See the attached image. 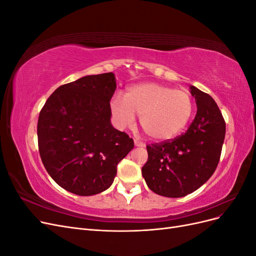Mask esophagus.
Listing matches in <instances>:
<instances>
[{
    "label": "esophagus",
    "mask_w": 256,
    "mask_h": 256,
    "mask_svg": "<svg viewBox=\"0 0 256 256\" xmlns=\"http://www.w3.org/2000/svg\"><path fill=\"white\" fill-rule=\"evenodd\" d=\"M134 145L138 146V147H144L145 146V143L138 141V140H134Z\"/></svg>",
    "instance_id": "esophagus-1"
}]
</instances>
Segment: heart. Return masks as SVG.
<instances>
[{
	"instance_id": "1",
	"label": "heart",
	"mask_w": 256,
	"mask_h": 256,
	"mask_svg": "<svg viewBox=\"0 0 256 256\" xmlns=\"http://www.w3.org/2000/svg\"><path fill=\"white\" fill-rule=\"evenodd\" d=\"M110 109L120 127L131 126L136 115L144 132L154 140H170L187 126L193 112L188 92L174 90L158 83H141L130 86L125 96L111 98Z\"/></svg>"
}]
</instances>
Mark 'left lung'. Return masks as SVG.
<instances>
[{"mask_svg": "<svg viewBox=\"0 0 256 256\" xmlns=\"http://www.w3.org/2000/svg\"><path fill=\"white\" fill-rule=\"evenodd\" d=\"M198 111L184 134L147 145L142 175L159 196L182 198L203 186L216 171L226 138V122L212 96L190 86Z\"/></svg>", "mask_w": 256, "mask_h": 256, "instance_id": "8db88e82", "label": "left lung"}]
</instances>
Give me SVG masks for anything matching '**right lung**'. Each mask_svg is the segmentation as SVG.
<instances>
[{
    "label": "right lung",
    "mask_w": 256,
    "mask_h": 256,
    "mask_svg": "<svg viewBox=\"0 0 256 256\" xmlns=\"http://www.w3.org/2000/svg\"><path fill=\"white\" fill-rule=\"evenodd\" d=\"M112 72L60 85L47 99L37 122L38 150L52 180L76 196L98 194L112 184L118 162L134 140L111 125Z\"/></svg>",
    "instance_id": "obj_1"
}]
</instances>
